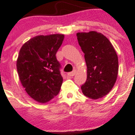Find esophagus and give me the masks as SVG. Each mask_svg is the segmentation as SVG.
I'll return each instance as SVG.
<instances>
[{
	"instance_id": "esophagus-1",
	"label": "esophagus",
	"mask_w": 135,
	"mask_h": 135,
	"mask_svg": "<svg viewBox=\"0 0 135 135\" xmlns=\"http://www.w3.org/2000/svg\"><path fill=\"white\" fill-rule=\"evenodd\" d=\"M75 73H76V71H72V72H70V73H68V75L70 77H73V76H74L75 75Z\"/></svg>"
}]
</instances>
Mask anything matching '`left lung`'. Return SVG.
I'll return each mask as SVG.
<instances>
[{
    "label": "left lung",
    "instance_id": "left-lung-1",
    "mask_svg": "<svg viewBox=\"0 0 135 135\" xmlns=\"http://www.w3.org/2000/svg\"><path fill=\"white\" fill-rule=\"evenodd\" d=\"M78 43L84 54L87 79L81 86L82 93L97 99L112 90L117 78L118 57L109 40L97 31L77 33Z\"/></svg>",
    "mask_w": 135,
    "mask_h": 135
}]
</instances>
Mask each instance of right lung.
I'll list each match as a JSON object with an SVG mask.
<instances>
[{
    "label": "right lung",
    "instance_id": "right-lung-1",
    "mask_svg": "<svg viewBox=\"0 0 135 135\" xmlns=\"http://www.w3.org/2000/svg\"><path fill=\"white\" fill-rule=\"evenodd\" d=\"M64 38L63 34L37 36L20 49L16 62L20 82L38 102H47L60 90L63 78L55 54Z\"/></svg>",
    "mask_w": 135,
    "mask_h": 135
}]
</instances>
